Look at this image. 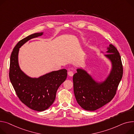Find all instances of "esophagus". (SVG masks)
Segmentation results:
<instances>
[{"instance_id": "obj_1", "label": "esophagus", "mask_w": 134, "mask_h": 134, "mask_svg": "<svg viewBox=\"0 0 134 134\" xmlns=\"http://www.w3.org/2000/svg\"><path fill=\"white\" fill-rule=\"evenodd\" d=\"M68 75L69 76H73V75H74V73H73V71H69V72H68Z\"/></svg>"}]
</instances>
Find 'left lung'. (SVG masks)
I'll list each match as a JSON object with an SVG mask.
<instances>
[{"label": "left lung", "mask_w": 134, "mask_h": 134, "mask_svg": "<svg viewBox=\"0 0 134 134\" xmlns=\"http://www.w3.org/2000/svg\"><path fill=\"white\" fill-rule=\"evenodd\" d=\"M102 53H103L102 52ZM104 57L111 62L110 73L104 80L97 81L87 71L77 68L73 80L78 104L88 111H94L109 102L116 94L123 75V66L118 49L110 44Z\"/></svg>", "instance_id": "8db88e82"}]
</instances>
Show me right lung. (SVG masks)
Here are the masks:
<instances>
[{"label":"right lung","instance_id":"obj_1","mask_svg":"<svg viewBox=\"0 0 134 134\" xmlns=\"http://www.w3.org/2000/svg\"><path fill=\"white\" fill-rule=\"evenodd\" d=\"M43 34H32L16 44L11 55L9 73L11 82L20 101L30 109L38 111L46 110L53 103L58 89L67 76V70L62 69L39 77H31L20 69L18 61L19 48L29 40Z\"/></svg>","mask_w":134,"mask_h":134}]
</instances>
